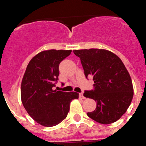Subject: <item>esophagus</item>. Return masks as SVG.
I'll list each match as a JSON object with an SVG mask.
<instances>
[{"label":"esophagus","mask_w":146,"mask_h":146,"mask_svg":"<svg viewBox=\"0 0 146 146\" xmlns=\"http://www.w3.org/2000/svg\"><path fill=\"white\" fill-rule=\"evenodd\" d=\"M80 98H81L82 99H85V97L83 95V93H80Z\"/></svg>","instance_id":"obj_1"}]
</instances>
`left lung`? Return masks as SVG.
<instances>
[{"instance_id":"obj_1","label":"left lung","mask_w":146,"mask_h":146,"mask_svg":"<svg viewBox=\"0 0 146 146\" xmlns=\"http://www.w3.org/2000/svg\"><path fill=\"white\" fill-rule=\"evenodd\" d=\"M80 58L85 76H93V89L85 90L84 96L97 102L94 111L87 115L103 124L115 122L126 112L133 98L130 74L122 61L105 49L74 50Z\"/></svg>"}]
</instances>
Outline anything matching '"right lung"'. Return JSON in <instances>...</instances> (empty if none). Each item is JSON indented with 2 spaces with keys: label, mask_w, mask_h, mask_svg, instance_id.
I'll use <instances>...</instances> for the list:
<instances>
[{
  "label": "right lung",
  "mask_w": 146,
  "mask_h": 146,
  "mask_svg": "<svg viewBox=\"0 0 146 146\" xmlns=\"http://www.w3.org/2000/svg\"><path fill=\"white\" fill-rule=\"evenodd\" d=\"M71 50H48L30 60L21 83V100L37 123L46 127L58 125L67 116L70 103L79 98L75 92L53 90L59 76V64Z\"/></svg>",
  "instance_id": "add662e5"
}]
</instances>
